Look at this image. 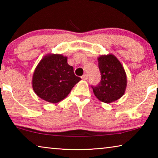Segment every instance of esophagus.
<instances>
[{"instance_id":"esophagus-1","label":"esophagus","mask_w":158,"mask_h":158,"mask_svg":"<svg viewBox=\"0 0 158 158\" xmlns=\"http://www.w3.org/2000/svg\"><path fill=\"white\" fill-rule=\"evenodd\" d=\"M81 79L83 80H87L88 79H89V76H88V74H84V75L81 77Z\"/></svg>"}]
</instances>
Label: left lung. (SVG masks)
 <instances>
[{"instance_id":"1","label":"left lung","mask_w":158,"mask_h":158,"mask_svg":"<svg viewBox=\"0 0 158 158\" xmlns=\"http://www.w3.org/2000/svg\"><path fill=\"white\" fill-rule=\"evenodd\" d=\"M98 60L101 81L98 85L92 86L93 93L102 102L111 103L125 94L126 73L121 63L111 53L100 56Z\"/></svg>"}]
</instances>
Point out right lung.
<instances>
[{"label":"right lung","mask_w":158,"mask_h":158,"mask_svg":"<svg viewBox=\"0 0 158 158\" xmlns=\"http://www.w3.org/2000/svg\"><path fill=\"white\" fill-rule=\"evenodd\" d=\"M67 60L62 54L49 53L40 61L32 79L33 89L39 98L51 103L59 102L81 79Z\"/></svg>","instance_id":"right-lung-1"}]
</instances>
